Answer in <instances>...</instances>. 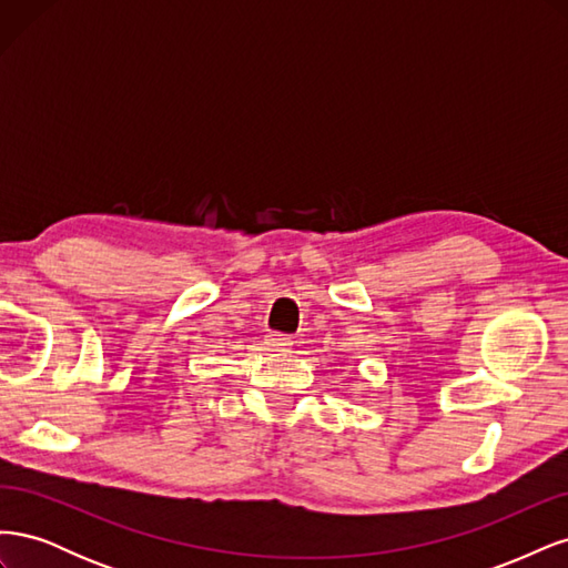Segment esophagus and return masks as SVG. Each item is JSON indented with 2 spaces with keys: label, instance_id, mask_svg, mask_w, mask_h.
I'll list each match as a JSON object with an SVG mask.
<instances>
[{
  "label": "esophagus",
  "instance_id": "34e87169",
  "mask_svg": "<svg viewBox=\"0 0 568 568\" xmlns=\"http://www.w3.org/2000/svg\"><path fill=\"white\" fill-rule=\"evenodd\" d=\"M265 341H267L270 348H288L291 346V338L286 334H280V332H270Z\"/></svg>",
  "mask_w": 568,
  "mask_h": 568
}]
</instances>
